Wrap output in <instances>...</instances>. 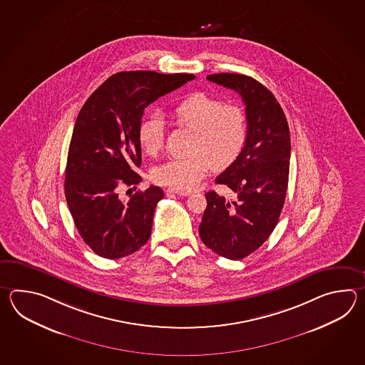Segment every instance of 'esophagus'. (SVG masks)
I'll return each instance as SVG.
<instances>
[{
	"instance_id": "1",
	"label": "esophagus",
	"mask_w": 365,
	"mask_h": 365,
	"mask_svg": "<svg viewBox=\"0 0 365 365\" xmlns=\"http://www.w3.org/2000/svg\"><path fill=\"white\" fill-rule=\"evenodd\" d=\"M165 193L167 194H178V195H182V197H187V195H190V192H187V190H178V189H167L165 190Z\"/></svg>"
}]
</instances>
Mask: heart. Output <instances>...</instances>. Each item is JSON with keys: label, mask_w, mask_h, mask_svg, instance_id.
Wrapping results in <instances>:
<instances>
[{"label": "heart", "mask_w": 365, "mask_h": 365, "mask_svg": "<svg viewBox=\"0 0 365 365\" xmlns=\"http://www.w3.org/2000/svg\"><path fill=\"white\" fill-rule=\"evenodd\" d=\"M178 124L193 130L190 154L159 164L153 171L158 184L178 190L198 185L211 168L220 171L239 158L248 135V118L239 106L205 93H194L172 110ZM143 153L156 155L164 146V121L159 116L143 118L138 126Z\"/></svg>", "instance_id": "1"}]
</instances>
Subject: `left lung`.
<instances>
[{"mask_svg":"<svg viewBox=\"0 0 365 365\" xmlns=\"http://www.w3.org/2000/svg\"><path fill=\"white\" fill-rule=\"evenodd\" d=\"M207 79L240 93L248 135L239 158L215 179L232 192V200L214 190L205 194L200 237L219 256L242 259L269 239L279 220L287 193L289 129L275 96L255 78L219 73Z\"/></svg>","mask_w":365,"mask_h":365,"instance_id":"1","label":"left lung"}]
</instances>
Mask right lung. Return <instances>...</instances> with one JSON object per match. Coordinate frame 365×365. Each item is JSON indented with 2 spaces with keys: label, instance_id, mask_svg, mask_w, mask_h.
Segmentation results:
<instances>
[{
  "label": "right lung",
  "instance_id": "add662e5",
  "mask_svg": "<svg viewBox=\"0 0 365 365\" xmlns=\"http://www.w3.org/2000/svg\"><path fill=\"white\" fill-rule=\"evenodd\" d=\"M194 79L193 74L121 71L99 86L79 110L70 140L65 197L78 232L98 256L116 259L151 236L159 186L121 201L118 187L137 185L142 162L138 126L148 104Z\"/></svg>",
  "mask_w": 365,
  "mask_h": 365
}]
</instances>
